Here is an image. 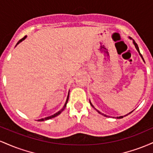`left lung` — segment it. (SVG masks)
<instances>
[{"instance_id":"left-lung-1","label":"left lung","mask_w":153,"mask_h":153,"mask_svg":"<svg viewBox=\"0 0 153 153\" xmlns=\"http://www.w3.org/2000/svg\"><path fill=\"white\" fill-rule=\"evenodd\" d=\"M129 39H132V38H131V37H129ZM132 41H133V44H134V45L135 48H136V50H137V52H139V54H140V57H142V59H143V60L144 61V62H145V60H144V59H143V55H142V54H141V53H140V50H139V47H138V45H137V44L136 42H134V39H132ZM90 101V104L91 105V106H92V107H93V108H94V109H95V110H96V111H97V112H98V113H99V114H101V115L104 116V117H108V116H107V115H106V114H104L101 113V111H99V110H98V109H96V108H95V107H94V105H93V104H92V103H91V101ZM132 111L129 112V114H126V115H124V116H121V117H117V119H122V118H123V117H126V116H127L128 114H131V112H132Z\"/></svg>"}]
</instances>
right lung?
Masks as SVG:
<instances>
[{
	"mask_svg": "<svg viewBox=\"0 0 153 153\" xmlns=\"http://www.w3.org/2000/svg\"><path fill=\"white\" fill-rule=\"evenodd\" d=\"M27 37V36H24V38H22V39H20L19 40V41L18 42H17V44H16V47L17 46V45H19V43H21L22 42V41H24V39H25ZM69 94H70V91H69V93H68V97H67V99H66V101H65V105H64V106H63V108H62V109H60L59 111L58 112H57V113H55L54 114H53V115H52V116H50V117H45V118H44V119H39L38 121H39V122H42V121H45V120H48V119H52V118H54V117H57V116H58V115H59L61 113H62V111L63 110L65 109V107H66V105H67V103H68V99H69Z\"/></svg>",
	"mask_w": 153,
	"mask_h": 153,
	"instance_id": "obj_1",
	"label": "right lung"
}]
</instances>
